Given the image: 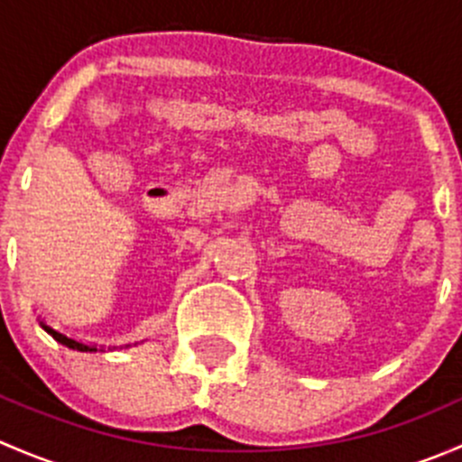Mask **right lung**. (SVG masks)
Segmentation results:
<instances>
[{
	"mask_svg": "<svg viewBox=\"0 0 462 462\" xmlns=\"http://www.w3.org/2000/svg\"><path fill=\"white\" fill-rule=\"evenodd\" d=\"M40 319V318H37ZM40 326L42 328L46 330V333L51 335V337L55 339V342H60V344H64V346L67 348H73V351H80V353H97V351H114V348H105V346H97V344H88V342H82V339H78V337H69L67 333H60L58 328H53V326L51 324H46L44 319H40Z\"/></svg>",
	"mask_w": 462,
	"mask_h": 462,
	"instance_id": "obj_1",
	"label": "right lung"
}]
</instances>
